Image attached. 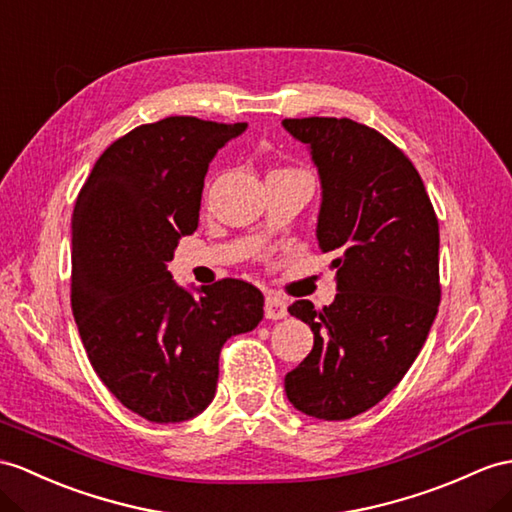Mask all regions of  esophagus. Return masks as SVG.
<instances>
[{
	"mask_svg": "<svg viewBox=\"0 0 512 512\" xmlns=\"http://www.w3.org/2000/svg\"><path fill=\"white\" fill-rule=\"evenodd\" d=\"M289 315V310H286V302L278 295H267L265 299V317L276 321V319H284Z\"/></svg>",
	"mask_w": 512,
	"mask_h": 512,
	"instance_id": "1",
	"label": "esophagus"
}]
</instances>
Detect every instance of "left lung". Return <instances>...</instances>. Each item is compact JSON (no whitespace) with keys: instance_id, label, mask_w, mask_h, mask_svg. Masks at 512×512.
I'll list each match as a JSON object with an SVG mask.
<instances>
[{"instance_id":"obj_1","label":"left lung","mask_w":512,"mask_h":512,"mask_svg":"<svg viewBox=\"0 0 512 512\" xmlns=\"http://www.w3.org/2000/svg\"><path fill=\"white\" fill-rule=\"evenodd\" d=\"M321 180L317 241L334 252L336 297L289 313L315 334L286 373L284 391L304 415L343 421L389 395L415 363L441 302L439 221L402 149L352 119H284Z\"/></svg>"}]
</instances>
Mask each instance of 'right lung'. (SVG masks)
<instances>
[{
  "instance_id": "1",
  "label": "right lung",
  "mask_w": 512,
  "mask_h": 512,
  "mask_svg": "<svg viewBox=\"0 0 512 512\" xmlns=\"http://www.w3.org/2000/svg\"><path fill=\"white\" fill-rule=\"evenodd\" d=\"M247 123L167 117L99 156L71 219V308L91 365L117 400L154 423L193 419L213 402L219 354L254 330L265 297L243 280L199 286L167 271L197 230L210 160Z\"/></svg>"
}]
</instances>
